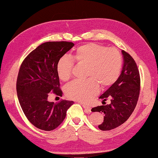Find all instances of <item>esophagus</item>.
Instances as JSON below:
<instances>
[{
	"mask_svg": "<svg viewBox=\"0 0 158 158\" xmlns=\"http://www.w3.org/2000/svg\"><path fill=\"white\" fill-rule=\"evenodd\" d=\"M83 107L84 109V111L85 113H89L91 112V107L88 106H85V105H83Z\"/></svg>",
	"mask_w": 158,
	"mask_h": 158,
	"instance_id": "1",
	"label": "esophagus"
}]
</instances>
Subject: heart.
<instances>
[{
	"label": "heart",
	"mask_w": 158,
	"mask_h": 158,
	"mask_svg": "<svg viewBox=\"0 0 158 158\" xmlns=\"http://www.w3.org/2000/svg\"><path fill=\"white\" fill-rule=\"evenodd\" d=\"M74 59L78 64L87 65L83 81H74L65 87L70 99L88 102L99 92V85L106 88L116 82L122 69V55L114 48L95 44H88L76 49ZM74 68V60L67 56L60 59L56 66L57 74L63 81L70 79Z\"/></svg>",
	"instance_id": "1"
}]
</instances>
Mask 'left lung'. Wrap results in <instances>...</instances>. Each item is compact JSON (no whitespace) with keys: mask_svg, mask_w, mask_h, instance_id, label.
Returning a JSON list of instances; mask_svg holds the SVG:
<instances>
[{"mask_svg":"<svg viewBox=\"0 0 158 158\" xmlns=\"http://www.w3.org/2000/svg\"><path fill=\"white\" fill-rule=\"evenodd\" d=\"M123 66L121 75L99 99L106 103L107 99L111 103L92 109V112L104 113L103 122L98 126L102 131H110L121 125L130 117L135 110L140 94V78L136 63L125 51Z\"/></svg>","mask_w":158,"mask_h":158,"instance_id":"8db88e82","label":"left lung"}]
</instances>
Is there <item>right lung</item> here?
<instances>
[{
    "instance_id": "right-lung-1",
    "label": "right lung",
    "mask_w": 158,
    "mask_h": 158,
    "mask_svg": "<svg viewBox=\"0 0 158 158\" xmlns=\"http://www.w3.org/2000/svg\"><path fill=\"white\" fill-rule=\"evenodd\" d=\"M74 45L67 41L42 44L23 60L19 70L16 91L19 103L33 125L45 131L58 127L74 102H50L51 92L62 96L56 66L60 59Z\"/></svg>"
}]
</instances>
